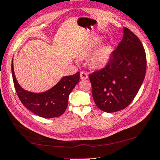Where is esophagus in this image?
<instances>
[{"label":"esophagus","mask_w":160,"mask_h":160,"mask_svg":"<svg viewBox=\"0 0 160 160\" xmlns=\"http://www.w3.org/2000/svg\"><path fill=\"white\" fill-rule=\"evenodd\" d=\"M88 78V74L86 73V72H80V79L81 80H86Z\"/></svg>","instance_id":"obj_1"}]
</instances>
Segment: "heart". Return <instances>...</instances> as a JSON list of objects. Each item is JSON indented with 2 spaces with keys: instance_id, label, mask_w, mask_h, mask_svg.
<instances>
[{
  "instance_id": "obj_1",
  "label": "heart",
  "mask_w": 160,
  "mask_h": 160,
  "mask_svg": "<svg viewBox=\"0 0 160 160\" xmlns=\"http://www.w3.org/2000/svg\"><path fill=\"white\" fill-rule=\"evenodd\" d=\"M101 37L97 36L93 38L92 41L88 44L85 50V53H91L101 42ZM112 55V46L110 43H105L101 45L96 51L91 58V63L97 68H103L107 66L111 60Z\"/></svg>"
}]
</instances>
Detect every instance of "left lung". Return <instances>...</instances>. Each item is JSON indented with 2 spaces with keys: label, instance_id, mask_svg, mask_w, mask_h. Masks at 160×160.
Listing matches in <instances>:
<instances>
[{
  "label": "left lung",
  "instance_id": "1",
  "mask_svg": "<svg viewBox=\"0 0 160 160\" xmlns=\"http://www.w3.org/2000/svg\"><path fill=\"white\" fill-rule=\"evenodd\" d=\"M123 33L107 67L89 74L95 104L106 112L126 108L138 93L146 74V52L141 42L127 28Z\"/></svg>",
  "mask_w": 160,
  "mask_h": 160
}]
</instances>
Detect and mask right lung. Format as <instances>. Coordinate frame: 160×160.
<instances>
[{
  "mask_svg": "<svg viewBox=\"0 0 160 160\" xmlns=\"http://www.w3.org/2000/svg\"><path fill=\"white\" fill-rule=\"evenodd\" d=\"M12 73L14 88L19 99L25 108L34 114L44 118H55L63 114L68 106L70 93L80 80V72L64 76L52 88L45 91L35 93L25 90L17 80L14 71L13 59Z\"/></svg>",
  "mask_w": 160,
  "mask_h": 160,
  "instance_id": "right-lung-1",
  "label": "right lung"
}]
</instances>
